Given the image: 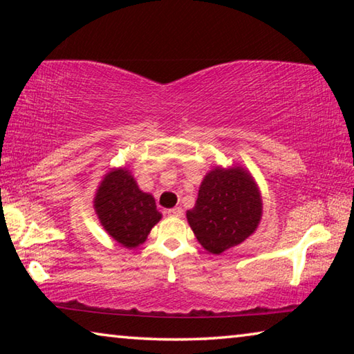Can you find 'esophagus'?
<instances>
[{"label":"esophagus","mask_w":354,"mask_h":354,"mask_svg":"<svg viewBox=\"0 0 354 354\" xmlns=\"http://www.w3.org/2000/svg\"><path fill=\"white\" fill-rule=\"evenodd\" d=\"M167 214H169L170 217H183L184 212H183L181 207H173V209H169Z\"/></svg>","instance_id":"34e87169"}]
</instances>
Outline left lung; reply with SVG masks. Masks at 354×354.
Returning a JSON list of instances; mask_svg holds the SVG:
<instances>
[{
  "instance_id": "1",
  "label": "left lung",
  "mask_w": 354,
  "mask_h": 354,
  "mask_svg": "<svg viewBox=\"0 0 354 354\" xmlns=\"http://www.w3.org/2000/svg\"><path fill=\"white\" fill-rule=\"evenodd\" d=\"M187 221L201 247L221 254L256 231L262 217L261 192L243 167H215L203 179Z\"/></svg>"
}]
</instances>
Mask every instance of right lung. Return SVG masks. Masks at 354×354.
Masks as SVG:
<instances>
[{
  "instance_id": "add662e5",
  "label": "right lung",
  "mask_w": 354,
  "mask_h": 354,
  "mask_svg": "<svg viewBox=\"0 0 354 354\" xmlns=\"http://www.w3.org/2000/svg\"><path fill=\"white\" fill-rule=\"evenodd\" d=\"M93 207L107 234L127 248L145 242L151 227L162 218L153 195L140 190L124 167L106 173L95 194Z\"/></svg>"
}]
</instances>
